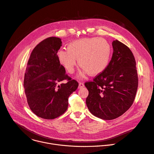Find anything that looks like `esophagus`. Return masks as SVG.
<instances>
[{"label": "esophagus", "mask_w": 154, "mask_h": 154, "mask_svg": "<svg viewBox=\"0 0 154 154\" xmlns=\"http://www.w3.org/2000/svg\"><path fill=\"white\" fill-rule=\"evenodd\" d=\"M84 87V84L82 83V82H79V88H83Z\"/></svg>", "instance_id": "obj_1"}]
</instances>
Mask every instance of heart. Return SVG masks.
Segmentation results:
<instances>
[{"mask_svg":"<svg viewBox=\"0 0 154 154\" xmlns=\"http://www.w3.org/2000/svg\"><path fill=\"white\" fill-rule=\"evenodd\" d=\"M111 56L109 43L103 38H88L74 41L67 49H60L57 58L68 73L74 72L79 59V65L83 69L81 75L88 73L91 76L98 75L108 67Z\"/></svg>","mask_w":154,"mask_h":154,"instance_id":"1","label":"heart"}]
</instances>
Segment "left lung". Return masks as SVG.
<instances>
[{"instance_id":"1","label":"left lung","mask_w":154,"mask_h":154,"mask_svg":"<svg viewBox=\"0 0 154 154\" xmlns=\"http://www.w3.org/2000/svg\"><path fill=\"white\" fill-rule=\"evenodd\" d=\"M106 70L85 84L88 90L87 106L92 115L104 120L114 119L128 110L138 87L135 58L130 49L118 40Z\"/></svg>"}]
</instances>
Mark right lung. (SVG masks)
Instances as JSON below:
<instances>
[{"mask_svg": "<svg viewBox=\"0 0 154 154\" xmlns=\"http://www.w3.org/2000/svg\"><path fill=\"white\" fill-rule=\"evenodd\" d=\"M61 46L59 38L42 41L32 51L25 70L23 86L28 104L34 114L43 119H53L64 114L69 97L79 86L58 60ZM64 79L68 82L59 85Z\"/></svg>", "mask_w": 154, "mask_h": 154, "instance_id": "right-lung-1", "label": "right lung"}]
</instances>
